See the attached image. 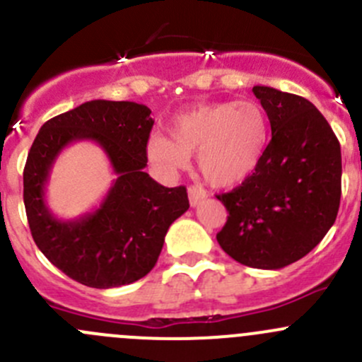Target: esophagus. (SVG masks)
<instances>
[{
	"mask_svg": "<svg viewBox=\"0 0 362 362\" xmlns=\"http://www.w3.org/2000/svg\"><path fill=\"white\" fill-rule=\"evenodd\" d=\"M187 192H189V203H191V206H198V204L208 196L206 191H204L203 187H198V185H191Z\"/></svg>",
	"mask_w": 362,
	"mask_h": 362,
	"instance_id": "1",
	"label": "esophagus"
}]
</instances>
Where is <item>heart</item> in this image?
Segmentation results:
<instances>
[{
	"mask_svg": "<svg viewBox=\"0 0 362 362\" xmlns=\"http://www.w3.org/2000/svg\"><path fill=\"white\" fill-rule=\"evenodd\" d=\"M168 133L170 136L148 138L151 163L166 173H177L198 152L203 177L218 187H229L257 170L268 147L269 124L257 101H222L178 113L168 122Z\"/></svg>",
	"mask_w": 362,
	"mask_h": 362,
	"instance_id": "1",
	"label": "heart"
}]
</instances>
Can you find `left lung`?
Wrapping results in <instances>:
<instances>
[{"label":"left lung","instance_id":"1","mask_svg":"<svg viewBox=\"0 0 362 362\" xmlns=\"http://www.w3.org/2000/svg\"><path fill=\"white\" fill-rule=\"evenodd\" d=\"M252 93L272 124V141L257 170L217 196L229 214L217 242L242 264L280 269L315 249L337 221L341 151L308 100L268 86Z\"/></svg>","mask_w":362,"mask_h":362}]
</instances>
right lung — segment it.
Instances as JSON below:
<instances>
[{
  "instance_id": "right-lung-1",
  "label": "right lung",
  "mask_w": 362,
  "mask_h": 362,
  "mask_svg": "<svg viewBox=\"0 0 362 362\" xmlns=\"http://www.w3.org/2000/svg\"><path fill=\"white\" fill-rule=\"evenodd\" d=\"M151 108L133 101L93 100L47 120L24 168V206L42 254L64 275L94 289L144 279L156 266L170 226L189 208L187 191L164 187L145 173ZM76 141H94L117 178L93 212L63 221L45 198L57 156Z\"/></svg>"
}]
</instances>
